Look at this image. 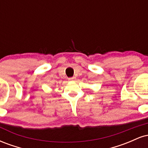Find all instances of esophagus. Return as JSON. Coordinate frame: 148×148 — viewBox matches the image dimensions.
Returning a JSON list of instances; mask_svg holds the SVG:
<instances>
[{
  "mask_svg": "<svg viewBox=\"0 0 148 148\" xmlns=\"http://www.w3.org/2000/svg\"><path fill=\"white\" fill-rule=\"evenodd\" d=\"M69 81H74V80H75L76 79V77L75 76H73V77H70V78H69L68 79Z\"/></svg>",
  "mask_w": 148,
  "mask_h": 148,
  "instance_id": "esophagus-1",
  "label": "esophagus"
}]
</instances>
